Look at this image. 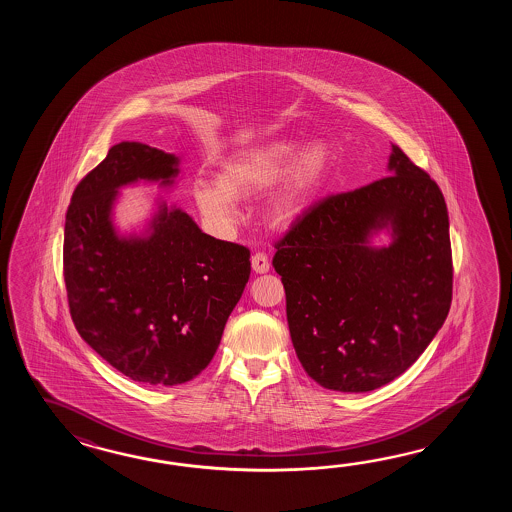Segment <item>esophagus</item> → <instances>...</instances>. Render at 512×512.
I'll return each instance as SVG.
<instances>
[{
    "mask_svg": "<svg viewBox=\"0 0 512 512\" xmlns=\"http://www.w3.org/2000/svg\"><path fill=\"white\" fill-rule=\"evenodd\" d=\"M269 267H271V263H269V258L263 252H256L252 256V271L263 274V272L269 271Z\"/></svg>",
    "mask_w": 512,
    "mask_h": 512,
    "instance_id": "34e87169",
    "label": "esophagus"
}]
</instances>
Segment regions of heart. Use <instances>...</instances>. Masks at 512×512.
<instances>
[{
  "mask_svg": "<svg viewBox=\"0 0 512 512\" xmlns=\"http://www.w3.org/2000/svg\"><path fill=\"white\" fill-rule=\"evenodd\" d=\"M333 170V152L324 142L304 146L296 137H278L232 155L218 179L197 181L194 201L216 229L236 219V199L265 194L263 219L272 229H287L313 205Z\"/></svg>",
  "mask_w": 512,
  "mask_h": 512,
  "instance_id": "obj_1",
  "label": "heart"
}]
</instances>
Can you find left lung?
Wrapping results in <instances>:
<instances>
[{"mask_svg":"<svg viewBox=\"0 0 512 512\" xmlns=\"http://www.w3.org/2000/svg\"><path fill=\"white\" fill-rule=\"evenodd\" d=\"M388 170L324 197L274 243L296 357L327 390L371 392L403 375L452 304L443 192L395 144ZM384 226L393 243L371 248L370 232Z\"/></svg>","mask_w":512,"mask_h":512,"instance_id":"left-lung-1","label":"left lung"}]
</instances>
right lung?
Returning a JSON list of instances; mask_svg holds the SVG:
<instances>
[{
	"mask_svg": "<svg viewBox=\"0 0 512 512\" xmlns=\"http://www.w3.org/2000/svg\"><path fill=\"white\" fill-rule=\"evenodd\" d=\"M179 159L119 142L78 183L67 208L64 280L80 337L131 381H192L216 355L251 274V251L208 236L179 208L161 207L150 234L119 238L111 207L120 186L170 185Z\"/></svg>",
	"mask_w": 512,
	"mask_h": 512,
	"instance_id": "1",
	"label": "right lung"
}]
</instances>
